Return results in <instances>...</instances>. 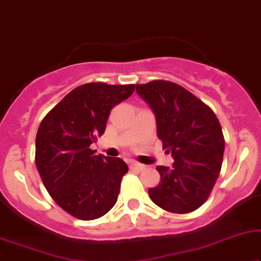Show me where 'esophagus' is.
I'll return each mask as SVG.
<instances>
[{
    "label": "esophagus",
    "instance_id": "obj_1",
    "mask_svg": "<svg viewBox=\"0 0 261 261\" xmlns=\"http://www.w3.org/2000/svg\"><path fill=\"white\" fill-rule=\"evenodd\" d=\"M130 168H135V169H138V171H143L145 168L144 165H142V163H138V162H130Z\"/></svg>",
    "mask_w": 261,
    "mask_h": 261
}]
</instances>
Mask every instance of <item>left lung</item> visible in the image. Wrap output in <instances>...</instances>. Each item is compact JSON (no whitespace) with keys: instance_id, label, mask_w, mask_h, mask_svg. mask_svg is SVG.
Instances as JSON below:
<instances>
[{"instance_id":"8db88e82","label":"left lung","mask_w":261,"mask_h":261,"mask_svg":"<svg viewBox=\"0 0 261 261\" xmlns=\"http://www.w3.org/2000/svg\"><path fill=\"white\" fill-rule=\"evenodd\" d=\"M136 92L154 112L162 148L174 159L172 167H156L161 181L149 189V196L169 213L197 210L209 198L223 161L224 137L216 114L169 81L136 85Z\"/></svg>"}]
</instances>
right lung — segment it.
<instances>
[{"label":"right lung","instance_id":"1","mask_svg":"<svg viewBox=\"0 0 261 261\" xmlns=\"http://www.w3.org/2000/svg\"><path fill=\"white\" fill-rule=\"evenodd\" d=\"M135 85L86 83L72 89L38 128L36 166L45 189L71 216L90 221L116 204L128 167L95 155L89 145L106 130L111 110L133 95Z\"/></svg>","mask_w":261,"mask_h":261}]
</instances>
